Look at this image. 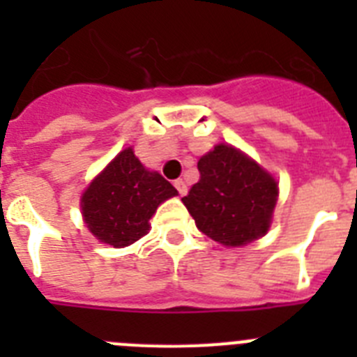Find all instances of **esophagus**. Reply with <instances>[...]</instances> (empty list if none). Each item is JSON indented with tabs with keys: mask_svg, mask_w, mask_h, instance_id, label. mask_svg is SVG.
<instances>
[{
	"mask_svg": "<svg viewBox=\"0 0 357 357\" xmlns=\"http://www.w3.org/2000/svg\"><path fill=\"white\" fill-rule=\"evenodd\" d=\"M175 188H176V191H178V195H181V197H184V195L188 193V185H185L184 181H175Z\"/></svg>",
	"mask_w": 357,
	"mask_h": 357,
	"instance_id": "1",
	"label": "esophagus"
}]
</instances>
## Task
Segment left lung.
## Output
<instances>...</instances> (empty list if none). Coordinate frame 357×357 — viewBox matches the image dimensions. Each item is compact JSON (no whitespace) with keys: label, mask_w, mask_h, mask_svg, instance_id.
Returning a JSON list of instances; mask_svg holds the SVG:
<instances>
[{"label":"left lung","mask_w":357,"mask_h":357,"mask_svg":"<svg viewBox=\"0 0 357 357\" xmlns=\"http://www.w3.org/2000/svg\"><path fill=\"white\" fill-rule=\"evenodd\" d=\"M200 178L182 198L198 229L227 247H241L268 232L277 182L259 164L229 144L198 160Z\"/></svg>","instance_id":"1"}]
</instances>
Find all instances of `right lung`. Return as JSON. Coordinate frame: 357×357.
<instances>
[{"mask_svg": "<svg viewBox=\"0 0 357 357\" xmlns=\"http://www.w3.org/2000/svg\"><path fill=\"white\" fill-rule=\"evenodd\" d=\"M176 189L164 176L144 169L132 148L123 150L91 182L82 197V214L102 243L128 247L148 232V220Z\"/></svg>", "mask_w": 357, "mask_h": 357, "instance_id": "obj_1", "label": "right lung"}]
</instances>
